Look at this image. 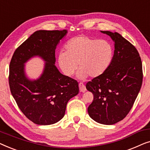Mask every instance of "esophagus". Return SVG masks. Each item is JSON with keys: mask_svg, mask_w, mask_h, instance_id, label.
<instances>
[{"mask_svg": "<svg viewBox=\"0 0 150 150\" xmlns=\"http://www.w3.org/2000/svg\"><path fill=\"white\" fill-rule=\"evenodd\" d=\"M79 89H80V91L81 92H85L86 90V87H85V85H84L83 83H80L79 84Z\"/></svg>", "mask_w": 150, "mask_h": 150, "instance_id": "34e87169", "label": "esophagus"}]
</instances>
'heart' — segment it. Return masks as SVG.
<instances>
[{"label":"heart","instance_id":"obj_1","mask_svg":"<svg viewBox=\"0 0 150 150\" xmlns=\"http://www.w3.org/2000/svg\"><path fill=\"white\" fill-rule=\"evenodd\" d=\"M65 50L57 56L59 66L65 76H71L79 64V79L102 76L110 67L114 56L113 46L109 41L83 35L69 40Z\"/></svg>","mask_w":150,"mask_h":150}]
</instances>
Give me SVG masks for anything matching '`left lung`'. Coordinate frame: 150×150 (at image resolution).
<instances>
[{
	"label": "left lung",
	"instance_id": "obj_1",
	"mask_svg": "<svg viewBox=\"0 0 150 150\" xmlns=\"http://www.w3.org/2000/svg\"><path fill=\"white\" fill-rule=\"evenodd\" d=\"M100 32L113 41L114 56L106 72L86 85L93 95L87 110L96 122L112 125L122 120L134 104L142 85V62L136 48L120 33Z\"/></svg>",
	"mask_w": 150,
	"mask_h": 150
}]
</instances>
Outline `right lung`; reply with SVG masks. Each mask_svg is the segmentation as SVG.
I'll list each match as a JSON object with an SVG mask.
<instances>
[{
    "mask_svg": "<svg viewBox=\"0 0 150 150\" xmlns=\"http://www.w3.org/2000/svg\"><path fill=\"white\" fill-rule=\"evenodd\" d=\"M67 30H39L16 49L9 65L11 95L24 115L35 124L51 125L65 115L67 102L79 93V83L61 74L55 65V49ZM45 63L36 79L28 77L25 64L34 57Z\"/></svg>",
    "mask_w": 150,
    "mask_h": 150,
    "instance_id": "obj_1",
    "label": "right lung"
}]
</instances>
